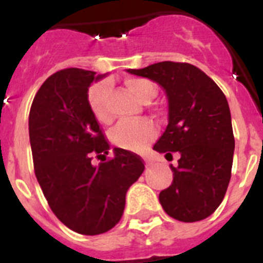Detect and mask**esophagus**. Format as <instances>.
I'll return each instance as SVG.
<instances>
[{
	"mask_svg": "<svg viewBox=\"0 0 263 263\" xmlns=\"http://www.w3.org/2000/svg\"><path fill=\"white\" fill-rule=\"evenodd\" d=\"M145 163L148 166V164H152V160L148 159V158H145Z\"/></svg>",
	"mask_w": 263,
	"mask_h": 263,
	"instance_id": "obj_1",
	"label": "esophagus"
}]
</instances>
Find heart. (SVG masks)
Returning <instances> with one entry per match:
<instances>
[{
    "instance_id": "heart-1",
    "label": "heart",
    "mask_w": 263,
    "mask_h": 263,
    "mask_svg": "<svg viewBox=\"0 0 263 263\" xmlns=\"http://www.w3.org/2000/svg\"><path fill=\"white\" fill-rule=\"evenodd\" d=\"M125 84L139 101L146 103L154 97L155 87L152 81L142 78H127ZM109 85L105 81L96 83L88 89L87 101L92 115L101 122L109 121L106 109V96ZM157 134L155 125L147 118H139L133 121H121L110 132L111 142L125 150L139 152L148 142H152Z\"/></svg>"
}]
</instances>
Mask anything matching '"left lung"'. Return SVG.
I'll list each match as a JSON object with an SVG mask.
<instances>
[{
  "label": "left lung",
  "instance_id": "8db88e82",
  "mask_svg": "<svg viewBox=\"0 0 263 263\" xmlns=\"http://www.w3.org/2000/svg\"><path fill=\"white\" fill-rule=\"evenodd\" d=\"M129 73L147 78L168 99V125L154 150L178 152L173 183L159 194L164 212L194 222L212 215L231 180L234 136L227 97L215 81L190 63L160 62ZM173 157V155H171Z\"/></svg>",
  "mask_w": 263,
  "mask_h": 263
}]
</instances>
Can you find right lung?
Masks as SVG:
<instances>
[{
    "instance_id": "right-lung-1",
    "label": "right lung",
    "mask_w": 263,
    "mask_h": 263,
    "mask_svg": "<svg viewBox=\"0 0 263 263\" xmlns=\"http://www.w3.org/2000/svg\"><path fill=\"white\" fill-rule=\"evenodd\" d=\"M96 72L66 68L51 75L32 100L29 136L38 183L51 211L67 228L87 236L110 231L122 217L129 187L145 170L124 148L99 166L93 155L109 145L87 101Z\"/></svg>"
}]
</instances>
